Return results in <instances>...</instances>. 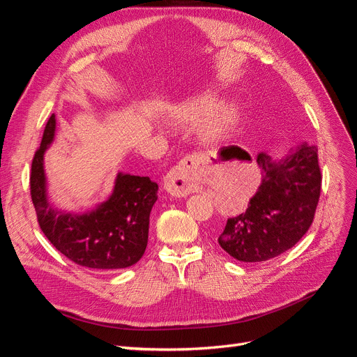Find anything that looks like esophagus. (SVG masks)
<instances>
[{
  "label": "esophagus",
  "mask_w": 357,
  "mask_h": 357,
  "mask_svg": "<svg viewBox=\"0 0 357 357\" xmlns=\"http://www.w3.org/2000/svg\"><path fill=\"white\" fill-rule=\"evenodd\" d=\"M198 164V155H188L169 171L165 178V189L171 197L185 198L193 190V172L197 171Z\"/></svg>",
  "instance_id": "34e87169"
}]
</instances>
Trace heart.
I'll return each instance as SVG.
<instances>
[{"mask_svg":"<svg viewBox=\"0 0 357 357\" xmlns=\"http://www.w3.org/2000/svg\"><path fill=\"white\" fill-rule=\"evenodd\" d=\"M208 116L199 128L202 139L214 143L223 138L238 122V109L232 102H219L210 105L208 100H198L183 105L177 112L176 119L178 122H198L204 114Z\"/></svg>","mask_w":357,"mask_h":357,"instance_id":"heart-1","label":"heart"}]
</instances>
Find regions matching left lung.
<instances>
[{"mask_svg": "<svg viewBox=\"0 0 357 357\" xmlns=\"http://www.w3.org/2000/svg\"><path fill=\"white\" fill-rule=\"evenodd\" d=\"M262 181L244 213L229 218L219 244L241 262H264L294 247L314 220L321 190L317 147L304 144L282 160L257 155Z\"/></svg>", "mask_w": 357, "mask_h": 357, "instance_id": "left-lung-1", "label": "left lung"}]
</instances>
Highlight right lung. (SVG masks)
I'll return each instance as SVG.
<instances>
[{
	"label": "right lung",
	"instance_id": "add662e5",
	"mask_svg": "<svg viewBox=\"0 0 357 357\" xmlns=\"http://www.w3.org/2000/svg\"><path fill=\"white\" fill-rule=\"evenodd\" d=\"M55 135L50 116L41 144L31 164L29 188L40 229L70 261L98 271H114L137 264L147 247L149 218L158 199V185L149 177L119 174L112 197L86 214H63L46 198L43 155Z\"/></svg>",
	"mask_w": 357,
	"mask_h": 357
}]
</instances>
